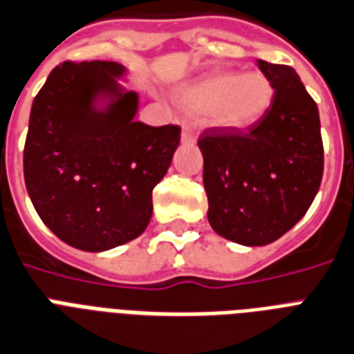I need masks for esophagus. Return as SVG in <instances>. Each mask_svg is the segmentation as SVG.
<instances>
[{"instance_id":"esophagus-1","label":"esophagus","mask_w":354,"mask_h":354,"mask_svg":"<svg viewBox=\"0 0 354 354\" xmlns=\"http://www.w3.org/2000/svg\"><path fill=\"white\" fill-rule=\"evenodd\" d=\"M180 142H183V144H194V142H196V129L192 127L190 123H185V125H183Z\"/></svg>"}]
</instances>
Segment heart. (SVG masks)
Listing matches in <instances>:
<instances>
[{
  "label": "heart",
  "instance_id": "1",
  "mask_svg": "<svg viewBox=\"0 0 354 354\" xmlns=\"http://www.w3.org/2000/svg\"><path fill=\"white\" fill-rule=\"evenodd\" d=\"M185 109L210 112V122L221 131H248L268 114L273 84L260 72H216L186 86L180 94Z\"/></svg>",
  "mask_w": 354,
  "mask_h": 354
}]
</instances>
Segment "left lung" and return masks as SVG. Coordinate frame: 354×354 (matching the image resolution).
<instances>
[{
	"instance_id": "1",
	"label": "left lung",
	"mask_w": 354,
	"mask_h": 354,
	"mask_svg": "<svg viewBox=\"0 0 354 354\" xmlns=\"http://www.w3.org/2000/svg\"><path fill=\"white\" fill-rule=\"evenodd\" d=\"M273 84V103L257 125L199 136L208 223L242 245H268L306 214L323 177L316 101L294 68L259 60Z\"/></svg>"
}]
</instances>
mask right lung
I'll return each instance as SVG.
<instances>
[{
    "label": "right lung",
    "mask_w": 354,
    "mask_h": 354,
    "mask_svg": "<svg viewBox=\"0 0 354 354\" xmlns=\"http://www.w3.org/2000/svg\"><path fill=\"white\" fill-rule=\"evenodd\" d=\"M112 60H66L49 73L29 116L24 177L40 220L62 242L100 253L138 238L153 188L179 146V125L136 122L138 94Z\"/></svg>",
    "instance_id": "add662e5"
}]
</instances>
